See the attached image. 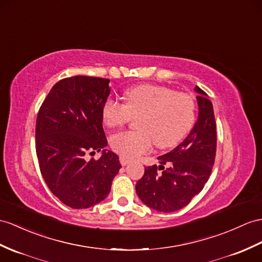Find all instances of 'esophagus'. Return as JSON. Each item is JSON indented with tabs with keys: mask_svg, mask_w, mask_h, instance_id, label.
Returning a JSON list of instances; mask_svg holds the SVG:
<instances>
[{
	"mask_svg": "<svg viewBox=\"0 0 262 262\" xmlns=\"http://www.w3.org/2000/svg\"><path fill=\"white\" fill-rule=\"evenodd\" d=\"M130 161L129 160H127V159L126 158H124V157H120V163L121 164H122L123 165V167H124V165H126L127 163H129Z\"/></svg>",
	"mask_w": 262,
	"mask_h": 262,
	"instance_id": "1",
	"label": "esophagus"
}]
</instances>
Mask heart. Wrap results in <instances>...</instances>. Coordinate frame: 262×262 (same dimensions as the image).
I'll list each match as a JSON object with an SVG mask.
<instances>
[{
  "mask_svg": "<svg viewBox=\"0 0 262 262\" xmlns=\"http://www.w3.org/2000/svg\"><path fill=\"white\" fill-rule=\"evenodd\" d=\"M125 103L107 99L102 106L106 126L118 127L137 120V131H123L110 138L114 152L124 158H136L148 152L152 143L169 149L180 143L195 122L196 105L187 93H178L162 85L142 84L125 92Z\"/></svg>",
  "mask_w": 262,
  "mask_h": 262,
  "instance_id": "heart-1",
  "label": "heart"
}]
</instances>
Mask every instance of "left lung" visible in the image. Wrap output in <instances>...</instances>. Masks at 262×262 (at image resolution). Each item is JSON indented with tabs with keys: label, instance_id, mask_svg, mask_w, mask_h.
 I'll return each instance as SVG.
<instances>
[{
	"label": "left lung",
	"instance_id": "obj_1",
	"mask_svg": "<svg viewBox=\"0 0 262 262\" xmlns=\"http://www.w3.org/2000/svg\"><path fill=\"white\" fill-rule=\"evenodd\" d=\"M194 90L199 117L193 129L176 149L158 158L160 167L144 168L136 186L140 200L157 211L173 212L189 205L211 174L216 151L213 106L205 91Z\"/></svg>",
	"mask_w": 262,
	"mask_h": 262
}]
</instances>
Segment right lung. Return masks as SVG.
Segmentation results:
<instances>
[{
    "mask_svg": "<svg viewBox=\"0 0 262 262\" xmlns=\"http://www.w3.org/2000/svg\"><path fill=\"white\" fill-rule=\"evenodd\" d=\"M109 83L85 75L62 79L37 113L35 150L42 177L51 192L74 209L104 200L121 168L119 157L106 150L99 160H85V155L107 144L102 106L110 94Z\"/></svg>",
    "mask_w": 262,
    "mask_h": 262,
    "instance_id": "add662e5",
    "label": "right lung"
}]
</instances>
